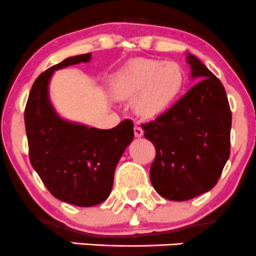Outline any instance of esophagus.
I'll use <instances>...</instances> for the list:
<instances>
[{
  "label": "esophagus",
  "instance_id": "esophagus-1",
  "mask_svg": "<svg viewBox=\"0 0 256 256\" xmlns=\"http://www.w3.org/2000/svg\"><path fill=\"white\" fill-rule=\"evenodd\" d=\"M134 132H135L136 138H141V136L144 135V130L141 128L140 125H135V128H134Z\"/></svg>",
  "mask_w": 256,
  "mask_h": 256
}]
</instances>
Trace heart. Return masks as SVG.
I'll use <instances>...</instances> for the list:
<instances>
[{"label":"heart","instance_id":"heart-1","mask_svg":"<svg viewBox=\"0 0 256 256\" xmlns=\"http://www.w3.org/2000/svg\"><path fill=\"white\" fill-rule=\"evenodd\" d=\"M184 84V74L176 63L154 59H138L128 64L115 82V92L120 98L138 94L136 106L144 115H154L168 108Z\"/></svg>","mask_w":256,"mask_h":256}]
</instances>
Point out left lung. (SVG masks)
<instances>
[{
	"instance_id": "8db88e82",
	"label": "left lung",
	"mask_w": 256,
	"mask_h": 256,
	"mask_svg": "<svg viewBox=\"0 0 256 256\" xmlns=\"http://www.w3.org/2000/svg\"><path fill=\"white\" fill-rule=\"evenodd\" d=\"M190 78L197 79L177 102L144 124L156 157L150 180L160 196L188 200L210 190L230 154L232 112L220 80L193 54Z\"/></svg>"
}]
</instances>
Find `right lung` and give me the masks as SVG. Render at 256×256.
Segmentation results:
<instances>
[{
  "instance_id": "add662e5",
  "label": "right lung",
  "mask_w": 256,
  "mask_h": 256,
  "mask_svg": "<svg viewBox=\"0 0 256 256\" xmlns=\"http://www.w3.org/2000/svg\"><path fill=\"white\" fill-rule=\"evenodd\" d=\"M90 58V53L69 56L40 74L24 110L32 167L54 197L78 207H92L109 197L116 164L134 138L128 118L100 130L64 120L54 110L48 94L54 72Z\"/></svg>"
}]
</instances>
